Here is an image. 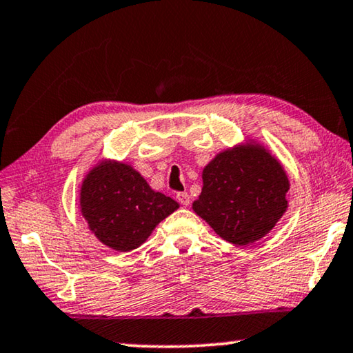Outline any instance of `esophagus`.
<instances>
[{
  "mask_svg": "<svg viewBox=\"0 0 353 353\" xmlns=\"http://www.w3.org/2000/svg\"><path fill=\"white\" fill-rule=\"evenodd\" d=\"M176 198H177V201L182 204V206H188V204H190V194H188L187 192L177 193Z\"/></svg>",
  "mask_w": 353,
  "mask_h": 353,
  "instance_id": "obj_1",
  "label": "esophagus"
}]
</instances>
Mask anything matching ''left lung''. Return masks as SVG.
I'll list each match as a JSON object with an SVG mask.
<instances>
[{
    "mask_svg": "<svg viewBox=\"0 0 353 353\" xmlns=\"http://www.w3.org/2000/svg\"><path fill=\"white\" fill-rule=\"evenodd\" d=\"M287 172L255 143L227 149L203 170V190L193 210L220 238L249 245L274 228L288 208Z\"/></svg>",
    "mask_w": 353,
    "mask_h": 353,
    "instance_id": "8db88e82",
    "label": "left lung"
}]
</instances>
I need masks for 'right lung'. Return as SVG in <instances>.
I'll list each match as a JSON object with an SVG mask.
<instances>
[{"mask_svg": "<svg viewBox=\"0 0 353 353\" xmlns=\"http://www.w3.org/2000/svg\"><path fill=\"white\" fill-rule=\"evenodd\" d=\"M179 203L152 190L126 163L104 160L88 171L81 187V212L104 245L130 252L144 244Z\"/></svg>", "mask_w": 353, "mask_h": 353, "instance_id": "1", "label": "right lung"}]
</instances>
